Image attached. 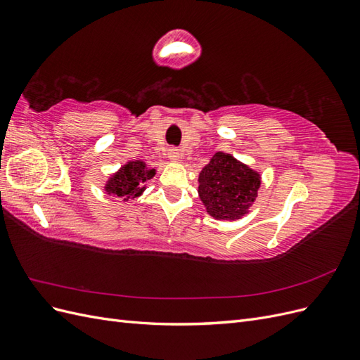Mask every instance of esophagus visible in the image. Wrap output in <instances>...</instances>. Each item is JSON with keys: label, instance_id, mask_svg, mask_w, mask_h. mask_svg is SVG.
<instances>
[{"label": "esophagus", "instance_id": "34e87169", "mask_svg": "<svg viewBox=\"0 0 360 360\" xmlns=\"http://www.w3.org/2000/svg\"><path fill=\"white\" fill-rule=\"evenodd\" d=\"M180 156H181L180 150H177V148H169V151H168V158H169L171 160H179V159H180Z\"/></svg>", "mask_w": 360, "mask_h": 360}]
</instances>
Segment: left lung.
I'll return each mask as SVG.
<instances>
[{"mask_svg": "<svg viewBox=\"0 0 360 360\" xmlns=\"http://www.w3.org/2000/svg\"><path fill=\"white\" fill-rule=\"evenodd\" d=\"M259 176L233 156L216 153L200 174V198L216 219H238L257 197Z\"/></svg>", "mask_w": 360, "mask_h": 360, "instance_id": "1", "label": "left lung"}]
</instances>
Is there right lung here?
Segmentation results:
<instances>
[{
  "label": "right lung",
  "mask_w": 360,
  "mask_h": 360,
  "mask_svg": "<svg viewBox=\"0 0 360 360\" xmlns=\"http://www.w3.org/2000/svg\"><path fill=\"white\" fill-rule=\"evenodd\" d=\"M155 176V169H147L143 162H129L108 181L106 192L115 193L123 200L136 198L144 191V183Z\"/></svg>",
  "instance_id": "1"
}]
</instances>
